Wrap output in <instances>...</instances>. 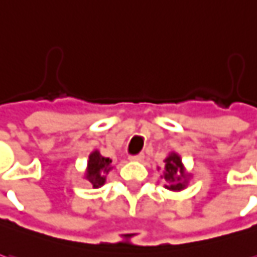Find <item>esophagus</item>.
I'll return each mask as SVG.
<instances>
[{"instance_id": "1", "label": "esophagus", "mask_w": 257, "mask_h": 257, "mask_svg": "<svg viewBox=\"0 0 257 257\" xmlns=\"http://www.w3.org/2000/svg\"><path fill=\"white\" fill-rule=\"evenodd\" d=\"M131 161H135V162H142L145 159V155L144 154H138V155H131L129 156Z\"/></svg>"}]
</instances>
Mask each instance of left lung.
Returning a JSON list of instances; mask_svg holds the SVG:
<instances>
[{
  "label": "left lung",
  "instance_id": "8db88e82",
  "mask_svg": "<svg viewBox=\"0 0 257 257\" xmlns=\"http://www.w3.org/2000/svg\"><path fill=\"white\" fill-rule=\"evenodd\" d=\"M165 181L168 182L166 188L172 190H181L185 188V183L182 182V176H185L182 168L181 158L176 154H171L165 159Z\"/></svg>",
  "mask_w": 257,
  "mask_h": 257
}]
</instances>
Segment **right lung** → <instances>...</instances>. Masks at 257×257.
Wrapping results in <instances>:
<instances>
[{
    "label": "right lung",
    "mask_w": 257,
    "mask_h": 257,
    "mask_svg": "<svg viewBox=\"0 0 257 257\" xmlns=\"http://www.w3.org/2000/svg\"><path fill=\"white\" fill-rule=\"evenodd\" d=\"M111 165V159L109 158H103V156L95 151L89 155V161H88V179L93 185V188H99L103 185L105 182V173H108V171Z\"/></svg>",
    "instance_id": "add662e5"
}]
</instances>
